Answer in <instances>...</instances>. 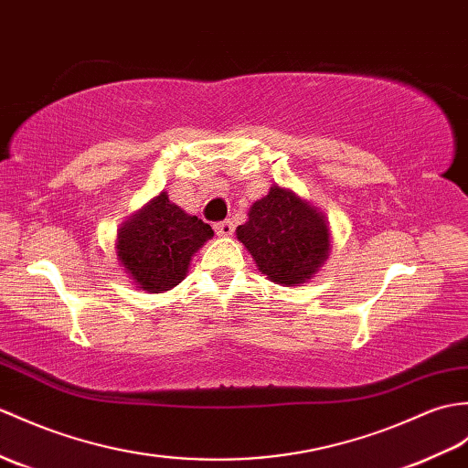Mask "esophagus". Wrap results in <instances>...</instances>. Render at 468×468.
<instances>
[{
  "mask_svg": "<svg viewBox=\"0 0 468 468\" xmlns=\"http://www.w3.org/2000/svg\"><path fill=\"white\" fill-rule=\"evenodd\" d=\"M233 231H235V225L229 219L215 223V233L219 235V237H231Z\"/></svg>",
  "mask_w": 468,
  "mask_h": 468,
  "instance_id": "obj_1",
  "label": "esophagus"
}]
</instances>
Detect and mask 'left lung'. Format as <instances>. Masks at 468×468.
Segmentation results:
<instances>
[{
  "label": "left lung",
  "mask_w": 468,
  "mask_h": 468,
  "mask_svg": "<svg viewBox=\"0 0 468 468\" xmlns=\"http://www.w3.org/2000/svg\"><path fill=\"white\" fill-rule=\"evenodd\" d=\"M247 215V223L237 227V239L273 283L299 287L329 259L327 219L291 189L273 185Z\"/></svg>",
  "instance_id": "1"
}]
</instances>
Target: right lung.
<instances>
[{
  "mask_svg": "<svg viewBox=\"0 0 468 468\" xmlns=\"http://www.w3.org/2000/svg\"><path fill=\"white\" fill-rule=\"evenodd\" d=\"M213 229L185 213L161 191L119 227L117 259L129 279L147 292L169 291L187 277L191 257Z\"/></svg>",
  "mask_w": 468,
  "mask_h": 468,
  "instance_id": "obj_1",
  "label": "right lung"
}]
</instances>
